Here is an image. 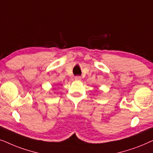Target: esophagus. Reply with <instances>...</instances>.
<instances>
[{
  "label": "esophagus",
  "mask_w": 153,
  "mask_h": 153,
  "mask_svg": "<svg viewBox=\"0 0 153 153\" xmlns=\"http://www.w3.org/2000/svg\"><path fill=\"white\" fill-rule=\"evenodd\" d=\"M81 77L80 76H76V77H75V80H77V81H80V80H81Z\"/></svg>",
  "instance_id": "1"
}]
</instances>
